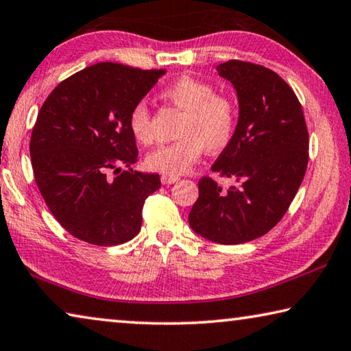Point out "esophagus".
<instances>
[{
    "label": "esophagus",
    "mask_w": 351,
    "mask_h": 351,
    "mask_svg": "<svg viewBox=\"0 0 351 351\" xmlns=\"http://www.w3.org/2000/svg\"><path fill=\"white\" fill-rule=\"evenodd\" d=\"M160 181H162V184H173V182L180 181V178L175 176V175H162Z\"/></svg>",
    "instance_id": "34e87169"
}]
</instances>
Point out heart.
<instances>
[{"mask_svg":"<svg viewBox=\"0 0 351 351\" xmlns=\"http://www.w3.org/2000/svg\"><path fill=\"white\" fill-rule=\"evenodd\" d=\"M167 103L182 110L176 142L162 145L145 158L147 169L165 175L186 173L195 165L204 149L219 153L230 145L237 126V109L230 97L215 93L209 82L182 76L160 93ZM134 141L142 145L153 142L152 115L143 103H137L128 117Z\"/></svg>","mask_w":351,"mask_h":351,"instance_id":"heart-1","label":"heart"}]
</instances>
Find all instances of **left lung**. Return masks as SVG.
Wrapping results in <instances>:
<instances>
[{
	"label": "left lung",
	"mask_w": 351,
	"mask_h": 351,
	"mask_svg": "<svg viewBox=\"0 0 351 351\" xmlns=\"http://www.w3.org/2000/svg\"><path fill=\"white\" fill-rule=\"evenodd\" d=\"M217 70L236 88L239 121L213 171L236 186L203 176L189 223L204 239L237 245L267 234L287 213L308 167L309 136L297 95L274 70L245 60Z\"/></svg>",
	"instance_id": "8db88e82"
}]
</instances>
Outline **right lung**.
<instances>
[{
  "instance_id": "obj_1",
  "label": "right lung",
  "mask_w": 351,
  "mask_h": 351,
  "mask_svg": "<svg viewBox=\"0 0 351 351\" xmlns=\"http://www.w3.org/2000/svg\"><path fill=\"white\" fill-rule=\"evenodd\" d=\"M164 73L99 62L59 82L38 110L29 143L36 184L54 219L82 242L112 247L141 231L160 178L119 165L137 162L128 117ZM112 169L119 175L110 178Z\"/></svg>"
}]
</instances>
